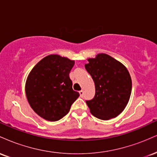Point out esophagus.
I'll list each match as a JSON object with an SVG mask.
<instances>
[{"label":"esophagus","mask_w":157,"mask_h":157,"mask_svg":"<svg viewBox=\"0 0 157 157\" xmlns=\"http://www.w3.org/2000/svg\"><path fill=\"white\" fill-rule=\"evenodd\" d=\"M79 93H80V95L81 97H83V94H84V92H83V91H82V90H81V91H79Z\"/></svg>","instance_id":"obj_1"}]
</instances>
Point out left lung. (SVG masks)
<instances>
[{
    "label": "left lung",
    "instance_id": "8db88e82",
    "mask_svg": "<svg viewBox=\"0 0 157 157\" xmlns=\"http://www.w3.org/2000/svg\"><path fill=\"white\" fill-rule=\"evenodd\" d=\"M88 61L85 68L94 82L95 95L86 104L95 117L102 120L116 117L130 99V74L121 63L106 54H98Z\"/></svg>",
    "mask_w": 157,
    "mask_h": 157
}]
</instances>
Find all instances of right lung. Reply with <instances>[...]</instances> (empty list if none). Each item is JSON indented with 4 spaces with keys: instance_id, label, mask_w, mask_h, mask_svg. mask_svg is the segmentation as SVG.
Returning a JSON list of instances; mask_svg holds the SVG:
<instances>
[{
    "instance_id": "1",
    "label": "right lung",
    "mask_w": 157,
    "mask_h": 157,
    "mask_svg": "<svg viewBox=\"0 0 157 157\" xmlns=\"http://www.w3.org/2000/svg\"><path fill=\"white\" fill-rule=\"evenodd\" d=\"M75 61L57 55L42 59L27 77L26 94L39 116L57 121L68 113L80 94L74 91L69 73Z\"/></svg>"
}]
</instances>
